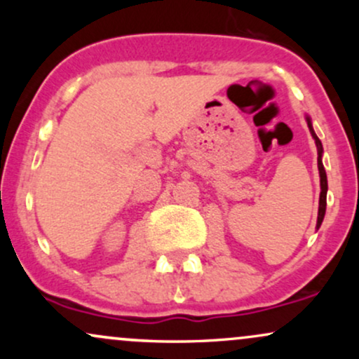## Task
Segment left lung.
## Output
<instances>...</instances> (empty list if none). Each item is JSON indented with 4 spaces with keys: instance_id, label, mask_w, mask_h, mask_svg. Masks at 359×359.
<instances>
[{
    "instance_id": "obj_1",
    "label": "left lung",
    "mask_w": 359,
    "mask_h": 359,
    "mask_svg": "<svg viewBox=\"0 0 359 359\" xmlns=\"http://www.w3.org/2000/svg\"><path fill=\"white\" fill-rule=\"evenodd\" d=\"M306 121H307V126H309V131H311L312 138H314L316 142V147H317V168H319V177H320V196H319V212H317V226L316 228L319 229L320 224H323V219H324V214H325V196H327V175H325V170H324V165H323V143H320V140L317 138L314 128H312V121L311 118L306 114Z\"/></svg>"
}]
</instances>
